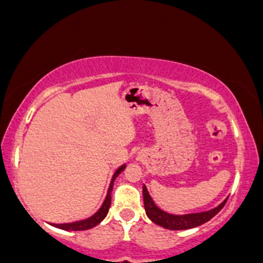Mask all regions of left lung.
I'll return each mask as SVG.
<instances>
[{
    "label": "left lung",
    "instance_id": "1",
    "mask_svg": "<svg viewBox=\"0 0 263 263\" xmlns=\"http://www.w3.org/2000/svg\"><path fill=\"white\" fill-rule=\"evenodd\" d=\"M143 198H144V208H145L146 216L151 218L152 222L155 224L160 226V227L166 228L171 231H182V230H189V228L198 227V226L203 224V223L208 222L210 219L213 218L219 211L224 207L227 198H226L216 208L205 212H200V213H189V214H171L166 212L162 211L152 197L149 196L148 189L145 185H143Z\"/></svg>",
    "mask_w": 263,
    "mask_h": 263
}]
</instances>
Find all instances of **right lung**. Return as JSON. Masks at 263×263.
<instances>
[{
	"label": "right lung",
	"instance_id": "right-lung-1",
	"mask_svg": "<svg viewBox=\"0 0 263 263\" xmlns=\"http://www.w3.org/2000/svg\"><path fill=\"white\" fill-rule=\"evenodd\" d=\"M125 169V164H123L121 166L115 171V173L112 174L111 182H110L109 189H108V194H106L105 199H104L103 204L101 207L99 208V211L95 214H92L91 217L86 219H81V221H76V222H71V223H61V224H58V223H53V227L60 228V230L64 231H85V230H90V228L95 227V226L99 224L108 214L110 204H111V191H112V185H114V180L121 172Z\"/></svg>",
	"mask_w": 263,
	"mask_h": 263
}]
</instances>
